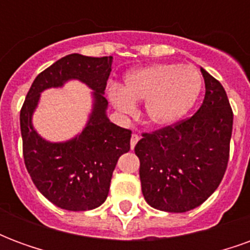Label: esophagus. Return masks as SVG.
I'll return each mask as SVG.
<instances>
[{
    "mask_svg": "<svg viewBox=\"0 0 250 250\" xmlns=\"http://www.w3.org/2000/svg\"><path fill=\"white\" fill-rule=\"evenodd\" d=\"M139 138H141V136L138 135V134H132V135H131V142H130L131 148H134V147H135V145L138 143V141H139Z\"/></svg>",
    "mask_w": 250,
    "mask_h": 250,
    "instance_id": "obj_1",
    "label": "esophagus"
}]
</instances>
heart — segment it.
I'll list each match as a JSON object with an SVG mask.
<instances>
[{
    "mask_svg": "<svg viewBox=\"0 0 250 250\" xmlns=\"http://www.w3.org/2000/svg\"><path fill=\"white\" fill-rule=\"evenodd\" d=\"M202 76L194 65L152 64L128 72L123 89L109 88V100L122 114H132L136 102L145 100L150 125L166 127L182 119L197 102Z\"/></svg>",
    "mask_w": 250,
    "mask_h": 250,
    "instance_id": "b5f03b06",
    "label": "heart"
}]
</instances>
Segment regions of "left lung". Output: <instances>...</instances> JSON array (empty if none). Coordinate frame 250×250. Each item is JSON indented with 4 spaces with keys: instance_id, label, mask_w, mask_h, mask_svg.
<instances>
[{
    "instance_id": "left-lung-1",
    "label": "left lung",
    "mask_w": 250,
    "mask_h": 250,
    "mask_svg": "<svg viewBox=\"0 0 250 250\" xmlns=\"http://www.w3.org/2000/svg\"><path fill=\"white\" fill-rule=\"evenodd\" d=\"M205 99L188 119L143 132L135 146L142 193L154 209L185 213L202 205L228 167L233 111L221 83L201 68Z\"/></svg>"
}]
</instances>
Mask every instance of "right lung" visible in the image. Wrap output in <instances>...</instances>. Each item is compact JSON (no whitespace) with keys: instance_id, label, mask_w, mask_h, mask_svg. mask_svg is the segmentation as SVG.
I'll return each mask as SVG.
<instances>
[{"instance_id":"right-lung-1","label":"right lung","mask_w":250,"mask_h":250,"mask_svg":"<svg viewBox=\"0 0 250 250\" xmlns=\"http://www.w3.org/2000/svg\"><path fill=\"white\" fill-rule=\"evenodd\" d=\"M112 56L88 57L72 53L57 60L36 77L20 112L22 154L36 188L57 208L84 211L103 204L120 155L130 151L131 130L114 125L105 115L104 98ZM71 78L94 91V108L80 136L62 144L42 140L33 128L31 115L40 93L61 86Z\"/></svg>"}]
</instances>
